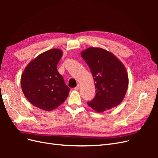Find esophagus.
<instances>
[{"mask_svg":"<svg viewBox=\"0 0 158 158\" xmlns=\"http://www.w3.org/2000/svg\"><path fill=\"white\" fill-rule=\"evenodd\" d=\"M79 88H80V85H79V84H78V85H77V86H76L74 89L75 90H78Z\"/></svg>","mask_w":158,"mask_h":158,"instance_id":"obj_1","label":"esophagus"}]
</instances>
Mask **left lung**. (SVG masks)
<instances>
[{"label":"left lung","mask_w":158,"mask_h":158,"mask_svg":"<svg viewBox=\"0 0 158 158\" xmlns=\"http://www.w3.org/2000/svg\"><path fill=\"white\" fill-rule=\"evenodd\" d=\"M82 57L92 74L96 94L88 106L101 113L116 107L126 94L128 77L125 67L111 52L102 48L89 47Z\"/></svg>","instance_id":"left-lung-1"}]
</instances>
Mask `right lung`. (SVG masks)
Segmentation results:
<instances>
[{"instance_id": "1", "label": "right lung", "mask_w": 158, "mask_h": 158, "mask_svg": "<svg viewBox=\"0 0 158 158\" xmlns=\"http://www.w3.org/2000/svg\"><path fill=\"white\" fill-rule=\"evenodd\" d=\"M63 55L59 49H52L38 55L23 70L21 87L33 106L51 111L63 103L70 92L57 64Z\"/></svg>"}]
</instances>
